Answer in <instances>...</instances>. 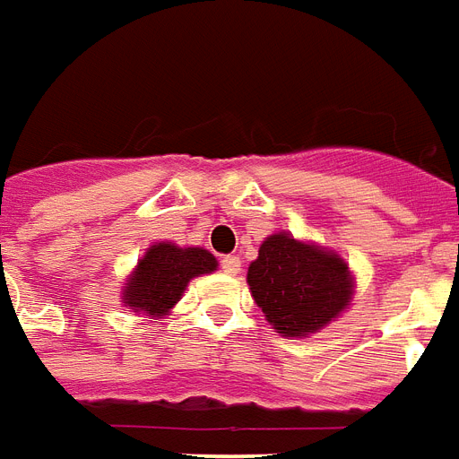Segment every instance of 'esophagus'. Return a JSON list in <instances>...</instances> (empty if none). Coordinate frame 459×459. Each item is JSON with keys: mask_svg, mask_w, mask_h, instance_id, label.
<instances>
[{"mask_svg": "<svg viewBox=\"0 0 459 459\" xmlns=\"http://www.w3.org/2000/svg\"><path fill=\"white\" fill-rule=\"evenodd\" d=\"M220 266H222V271L230 275L239 273V266H242V261L237 256H222V261H220Z\"/></svg>", "mask_w": 459, "mask_h": 459, "instance_id": "obj_1", "label": "esophagus"}]
</instances>
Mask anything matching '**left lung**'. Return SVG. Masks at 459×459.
<instances>
[{
    "label": "left lung",
    "instance_id": "obj_1",
    "mask_svg": "<svg viewBox=\"0 0 459 459\" xmlns=\"http://www.w3.org/2000/svg\"><path fill=\"white\" fill-rule=\"evenodd\" d=\"M256 305L278 333L305 336L339 316L351 299V273L336 254L271 234L247 273Z\"/></svg>",
    "mask_w": 459,
    "mask_h": 459
}]
</instances>
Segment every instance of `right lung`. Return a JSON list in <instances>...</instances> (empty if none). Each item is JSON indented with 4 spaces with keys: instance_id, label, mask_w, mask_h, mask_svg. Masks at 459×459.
I'll list each match as a JSON object with an SVG mask.
<instances>
[{
    "instance_id": "obj_1",
    "label": "right lung",
    "mask_w": 459,
    "mask_h": 459,
    "mask_svg": "<svg viewBox=\"0 0 459 459\" xmlns=\"http://www.w3.org/2000/svg\"><path fill=\"white\" fill-rule=\"evenodd\" d=\"M215 256L198 247H174L161 242L140 258L135 273L126 282L123 302L137 312L161 316L174 307L191 278L215 271Z\"/></svg>"
}]
</instances>
